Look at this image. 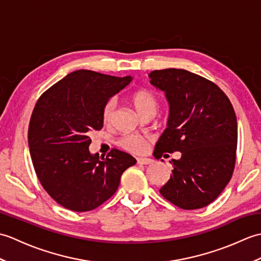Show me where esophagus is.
Here are the masks:
<instances>
[{"instance_id": "34e87169", "label": "esophagus", "mask_w": 261, "mask_h": 261, "mask_svg": "<svg viewBox=\"0 0 261 261\" xmlns=\"http://www.w3.org/2000/svg\"><path fill=\"white\" fill-rule=\"evenodd\" d=\"M153 162L150 158H137V163L139 165H149Z\"/></svg>"}]
</instances>
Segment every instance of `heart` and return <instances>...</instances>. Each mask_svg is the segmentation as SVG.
<instances>
[{
    "instance_id": "1",
    "label": "heart",
    "mask_w": 261,
    "mask_h": 261,
    "mask_svg": "<svg viewBox=\"0 0 261 261\" xmlns=\"http://www.w3.org/2000/svg\"><path fill=\"white\" fill-rule=\"evenodd\" d=\"M130 101L136 111L142 118L152 116L158 109L159 101L156 94L148 88H139L131 94ZM116 102L114 98L108 99L102 109V119L105 124H110L113 120ZM150 139L146 136L126 135L118 141V146L132 153H142L147 150Z\"/></svg>"
}]
</instances>
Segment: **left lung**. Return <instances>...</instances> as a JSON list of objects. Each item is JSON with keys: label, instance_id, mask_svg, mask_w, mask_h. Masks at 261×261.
<instances>
[{"label": "left lung", "instance_id": "1", "mask_svg": "<svg viewBox=\"0 0 261 261\" xmlns=\"http://www.w3.org/2000/svg\"><path fill=\"white\" fill-rule=\"evenodd\" d=\"M150 83L166 93L168 127L154 157L181 152L173 159L169 180L160 194L182 210L202 208L228 185L237 158L238 124L233 107L221 88L185 69L153 70Z\"/></svg>", "mask_w": 261, "mask_h": 261}]
</instances>
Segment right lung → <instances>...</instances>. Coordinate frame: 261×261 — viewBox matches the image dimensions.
<instances>
[{"label": "right lung", "instance_id": "right-lung-1", "mask_svg": "<svg viewBox=\"0 0 261 261\" xmlns=\"http://www.w3.org/2000/svg\"><path fill=\"white\" fill-rule=\"evenodd\" d=\"M132 81L81 69L68 74L38 98L28 142L39 181L58 204L74 212L98 207L113 195L123 171L136 164L112 149L107 158L91 154V132L103 127L108 99Z\"/></svg>", "mask_w": 261, "mask_h": 261}]
</instances>
